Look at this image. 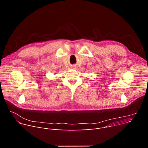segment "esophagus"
Returning a JSON list of instances; mask_svg holds the SVG:
<instances>
[{"label":"esophagus","instance_id":"esophagus-1","mask_svg":"<svg viewBox=\"0 0 148 148\" xmlns=\"http://www.w3.org/2000/svg\"><path fill=\"white\" fill-rule=\"evenodd\" d=\"M72 68H73V69H75V66H73Z\"/></svg>","mask_w":148,"mask_h":148}]
</instances>
